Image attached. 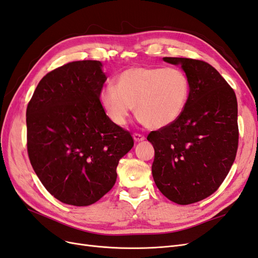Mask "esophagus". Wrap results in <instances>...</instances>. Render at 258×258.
I'll use <instances>...</instances> for the list:
<instances>
[{"mask_svg": "<svg viewBox=\"0 0 258 258\" xmlns=\"http://www.w3.org/2000/svg\"><path fill=\"white\" fill-rule=\"evenodd\" d=\"M134 139H135V141L140 142V141H144L145 137L141 134H138V132H136V134H134Z\"/></svg>", "mask_w": 258, "mask_h": 258, "instance_id": "obj_1", "label": "esophagus"}]
</instances>
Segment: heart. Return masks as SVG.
I'll use <instances>...</instances> for the list:
<instances>
[{
    "label": "heart",
    "instance_id": "heart-1",
    "mask_svg": "<svg viewBox=\"0 0 258 258\" xmlns=\"http://www.w3.org/2000/svg\"><path fill=\"white\" fill-rule=\"evenodd\" d=\"M190 83L182 70L138 67L123 71L115 87L105 86L99 100L113 122L123 126L134 110L147 127L163 128L182 116L189 99Z\"/></svg>",
    "mask_w": 258,
    "mask_h": 258
}]
</instances>
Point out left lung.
<instances>
[{
	"instance_id": "1",
	"label": "left lung",
	"mask_w": 258,
	"mask_h": 258,
	"mask_svg": "<svg viewBox=\"0 0 258 258\" xmlns=\"http://www.w3.org/2000/svg\"><path fill=\"white\" fill-rule=\"evenodd\" d=\"M163 60L181 64L190 92L182 116L147 136L155 150L152 173L163 196L186 206L211 196L227 176L238 150V103L235 91L208 62Z\"/></svg>"
}]
</instances>
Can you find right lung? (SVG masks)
<instances>
[{
    "label": "right lung",
    "mask_w": 258,
    "mask_h": 258,
    "mask_svg": "<svg viewBox=\"0 0 258 258\" xmlns=\"http://www.w3.org/2000/svg\"><path fill=\"white\" fill-rule=\"evenodd\" d=\"M101 68L100 61L83 60L54 69L28 103L30 162L45 188L67 205L90 206L110 191L119 159L135 144L101 106Z\"/></svg>",
    "instance_id": "obj_1"
}]
</instances>
